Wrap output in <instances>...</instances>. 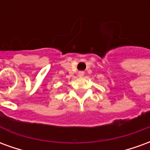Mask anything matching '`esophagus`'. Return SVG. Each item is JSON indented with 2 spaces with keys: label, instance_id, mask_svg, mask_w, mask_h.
I'll use <instances>...</instances> for the list:
<instances>
[{
  "label": "esophagus",
  "instance_id": "esophagus-1",
  "mask_svg": "<svg viewBox=\"0 0 150 150\" xmlns=\"http://www.w3.org/2000/svg\"><path fill=\"white\" fill-rule=\"evenodd\" d=\"M79 77H83V75H84V73H83V71H79Z\"/></svg>",
  "mask_w": 150,
  "mask_h": 150
}]
</instances>
